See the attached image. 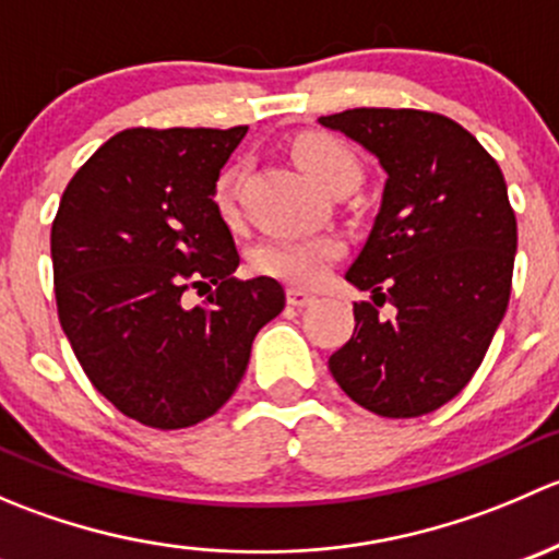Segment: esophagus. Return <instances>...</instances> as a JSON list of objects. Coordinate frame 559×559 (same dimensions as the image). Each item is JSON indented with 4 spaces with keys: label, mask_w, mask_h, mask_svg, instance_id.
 <instances>
[{
    "label": "esophagus",
    "mask_w": 559,
    "mask_h": 559,
    "mask_svg": "<svg viewBox=\"0 0 559 559\" xmlns=\"http://www.w3.org/2000/svg\"><path fill=\"white\" fill-rule=\"evenodd\" d=\"M286 302H289L292 308H306L313 302V295L311 292H302L297 289V286H292V289H286Z\"/></svg>",
    "instance_id": "34e87169"
}]
</instances>
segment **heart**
Returning a JSON list of instances; mask_svg holds the SVG:
<instances>
[{
	"label": "heart",
	"instance_id": "heart-1",
	"mask_svg": "<svg viewBox=\"0 0 559 559\" xmlns=\"http://www.w3.org/2000/svg\"><path fill=\"white\" fill-rule=\"evenodd\" d=\"M295 159L321 189L335 191L343 186H357L362 167L354 151L341 140L326 134H306L297 140ZM238 183L240 167H227L213 186V202L224 218H235L238 213ZM341 246L335 238L316 235V238H270L253 251V267L273 278L289 284H316L337 257Z\"/></svg>",
	"mask_w": 559,
	"mask_h": 559
}]
</instances>
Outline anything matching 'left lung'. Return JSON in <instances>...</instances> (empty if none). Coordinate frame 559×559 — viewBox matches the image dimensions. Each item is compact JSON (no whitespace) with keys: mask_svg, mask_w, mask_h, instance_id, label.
Here are the masks:
<instances>
[{"mask_svg":"<svg viewBox=\"0 0 559 559\" xmlns=\"http://www.w3.org/2000/svg\"><path fill=\"white\" fill-rule=\"evenodd\" d=\"M321 127L386 170L381 211L346 281L354 332L330 357L343 392L389 419L430 414L481 365L511 297L516 216L498 162L441 112L354 107ZM384 305L392 317H379Z\"/></svg>","mask_w":559,"mask_h":559,"instance_id":"obj_1","label":"left lung"}]
</instances>
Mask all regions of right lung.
<instances>
[{
    "instance_id": "obj_1",
    "label": "right lung",
    "mask_w": 559,
    "mask_h": 559,
    "mask_svg": "<svg viewBox=\"0 0 559 559\" xmlns=\"http://www.w3.org/2000/svg\"><path fill=\"white\" fill-rule=\"evenodd\" d=\"M246 132L123 129L61 194L50 227L61 330L94 389L145 427L216 414L257 332L286 306L275 278H233L240 253L213 202ZM189 288L212 295L189 309Z\"/></svg>"
}]
</instances>
